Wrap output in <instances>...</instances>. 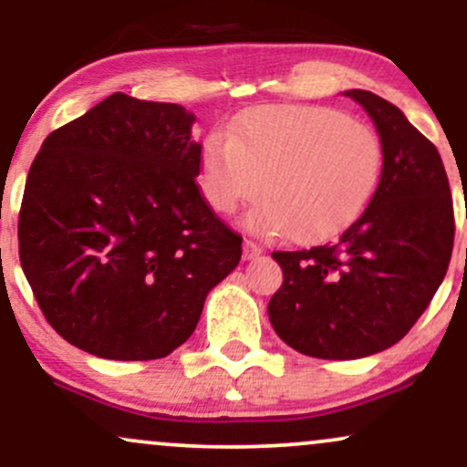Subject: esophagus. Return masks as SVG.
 Listing matches in <instances>:
<instances>
[{
    "instance_id": "obj_1",
    "label": "esophagus",
    "mask_w": 467,
    "mask_h": 467,
    "mask_svg": "<svg viewBox=\"0 0 467 467\" xmlns=\"http://www.w3.org/2000/svg\"><path fill=\"white\" fill-rule=\"evenodd\" d=\"M261 252H264V248H261L259 244H254V241H252V239H245L244 241V256H245V259H256V256H259Z\"/></svg>"
}]
</instances>
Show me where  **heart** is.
<instances>
[{"label":"heart","instance_id":"obj_1","mask_svg":"<svg viewBox=\"0 0 467 467\" xmlns=\"http://www.w3.org/2000/svg\"><path fill=\"white\" fill-rule=\"evenodd\" d=\"M382 144L356 118L318 105L248 109L202 151V189L213 211L233 215L264 192L248 226L265 237H331L371 200Z\"/></svg>","mask_w":467,"mask_h":467}]
</instances>
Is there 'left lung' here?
<instances>
[{
	"label": "left lung",
	"mask_w": 467,
	"mask_h": 467,
	"mask_svg": "<svg viewBox=\"0 0 467 467\" xmlns=\"http://www.w3.org/2000/svg\"><path fill=\"white\" fill-rule=\"evenodd\" d=\"M345 94L379 133L378 189L336 241L272 252L283 285L267 305L278 337L323 360L373 356L400 342L441 285L454 244L452 195L435 144L378 94Z\"/></svg>",
	"instance_id": "8db88e82"
}]
</instances>
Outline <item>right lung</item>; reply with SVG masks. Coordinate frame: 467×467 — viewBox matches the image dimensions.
<instances>
[{
    "label": "right lung",
    "mask_w": 467,
    "mask_h": 467,
    "mask_svg": "<svg viewBox=\"0 0 467 467\" xmlns=\"http://www.w3.org/2000/svg\"><path fill=\"white\" fill-rule=\"evenodd\" d=\"M195 116L111 94L52 131L26 180L19 261L63 340L107 360H158L189 340L241 259L197 175Z\"/></svg>",
    "instance_id": "obj_1"
}]
</instances>
